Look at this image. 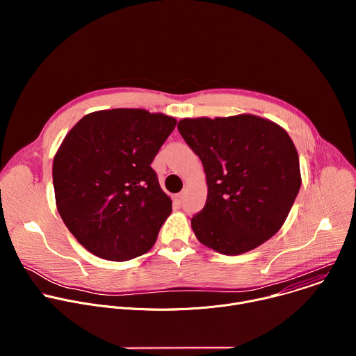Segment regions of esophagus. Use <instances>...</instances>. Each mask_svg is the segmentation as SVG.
I'll use <instances>...</instances> for the list:
<instances>
[{"label":"esophagus","instance_id":"esophagus-1","mask_svg":"<svg viewBox=\"0 0 356 356\" xmlns=\"http://www.w3.org/2000/svg\"><path fill=\"white\" fill-rule=\"evenodd\" d=\"M183 197H184V194H183V193H179V194H176V195H175V202H176L177 206H179V204H181Z\"/></svg>","mask_w":356,"mask_h":356}]
</instances>
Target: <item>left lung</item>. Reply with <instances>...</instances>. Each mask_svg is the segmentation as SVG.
<instances>
[{"label": "left lung", "mask_w": 356, "mask_h": 356, "mask_svg": "<svg viewBox=\"0 0 356 356\" xmlns=\"http://www.w3.org/2000/svg\"><path fill=\"white\" fill-rule=\"evenodd\" d=\"M177 129L200 158L209 187L204 209L191 218L197 239L229 257L270 239L301 186L289 134L252 114L183 118Z\"/></svg>", "instance_id": "left-lung-1"}]
</instances>
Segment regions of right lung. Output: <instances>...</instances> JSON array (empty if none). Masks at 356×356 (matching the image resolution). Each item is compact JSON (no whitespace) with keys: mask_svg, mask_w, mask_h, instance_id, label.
<instances>
[{"mask_svg":"<svg viewBox=\"0 0 356 356\" xmlns=\"http://www.w3.org/2000/svg\"><path fill=\"white\" fill-rule=\"evenodd\" d=\"M177 121L140 108L84 115L54 158L58 211L92 255L122 262L155 245L172 200L150 168Z\"/></svg>","mask_w":356,"mask_h":356,"instance_id":"right-lung-1","label":"right lung"}]
</instances>
